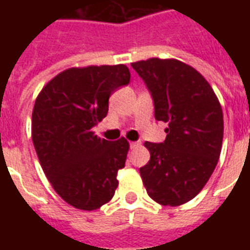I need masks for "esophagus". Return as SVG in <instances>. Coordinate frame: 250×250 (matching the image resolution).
<instances>
[{"mask_svg":"<svg viewBox=\"0 0 250 250\" xmlns=\"http://www.w3.org/2000/svg\"><path fill=\"white\" fill-rule=\"evenodd\" d=\"M139 145H141L139 142H130V148L131 150H134V148H136Z\"/></svg>","mask_w":250,"mask_h":250,"instance_id":"obj_1","label":"esophagus"}]
</instances>
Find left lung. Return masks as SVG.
I'll return each mask as SVG.
<instances>
[{"label":"left lung","mask_w":250,"mask_h":250,"mask_svg":"<svg viewBox=\"0 0 250 250\" xmlns=\"http://www.w3.org/2000/svg\"><path fill=\"white\" fill-rule=\"evenodd\" d=\"M131 66L151 95L155 119L168 125L162 143H145L151 158L139 171L147 194L163 206L186 204L204 188L220 158V102L205 77L182 62L148 59Z\"/></svg>","instance_id":"1"}]
</instances>
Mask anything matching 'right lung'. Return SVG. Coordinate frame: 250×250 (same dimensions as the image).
Wrapping results in <instances>:
<instances>
[{
	"mask_svg": "<svg viewBox=\"0 0 250 250\" xmlns=\"http://www.w3.org/2000/svg\"><path fill=\"white\" fill-rule=\"evenodd\" d=\"M130 77L123 64L71 68L36 99L32 139L41 167L56 193L76 209H99L118 188L128 142L105 141L92 128L107 116L109 96Z\"/></svg>",
	"mask_w": 250,
	"mask_h": 250,
	"instance_id": "add662e5",
	"label": "right lung"
}]
</instances>
